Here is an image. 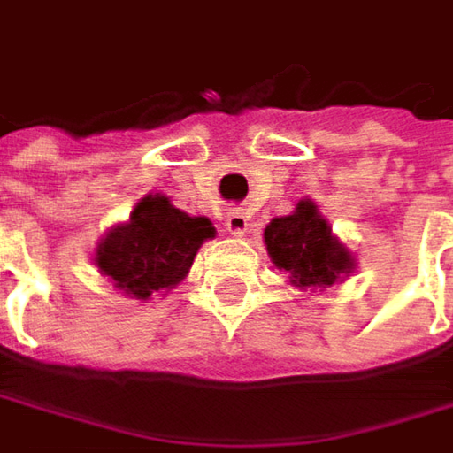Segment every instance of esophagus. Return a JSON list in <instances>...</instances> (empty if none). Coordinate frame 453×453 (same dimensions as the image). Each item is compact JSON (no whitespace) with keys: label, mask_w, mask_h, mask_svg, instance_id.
Returning <instances> with one entry per match:
<instances>
[{"label":"esophagus","mask_w":453,"mask_h":453,"mask_svg":"<svg viewBox=\"0 0 453 453\" xmlns=\"http://www.w3.org/2000/svg\"><path fill=\"white\" fill-rule=\"evenodd\" d=\"M226 230L230 235L241 238L248 233V215L243 210H230L226 215Z\"/></svg>","instance_id":"obj_1"}]
</instances>
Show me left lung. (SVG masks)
<instances>
[{
	"label": "left lung",
	"instance_id": "8db88e82",
	"mask_svg": "<svg viewBox=\"0 0 453 453\" xmlns=\"http://www.w3.org/2000/svg\"><path fill=\"white\" fill-rule=\"evenodd\" d=\"M271 264L288 273V284L299 291H325L342 284L355 271L357 258L332 233V226L314 200H299L291 215L273 218L264 230Z\"/></svg>",
	"mask_w": 453,
	"mask_h": 453
}]
</instances>
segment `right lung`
Masks as SVG:
<instances>
[{
	"mask_svg": "<svg viewBox=\"0 0 453 453\" xmlns=\"http://www.w3.org/2000/svg\"><path fill=\"white\" fill-rule=\"evenodd\" d=\"M210 238H215V227L207 218L182 212L157 192L142 197L127 223L113 226L98 241L93 264L128 299L149 302L188 276Z\"/></svg>",
	"mask_w": 453,
	"mask_h": 453,
	"instance_id": "1",
	"label": "right lung"
}]
</instances>
